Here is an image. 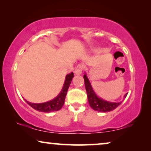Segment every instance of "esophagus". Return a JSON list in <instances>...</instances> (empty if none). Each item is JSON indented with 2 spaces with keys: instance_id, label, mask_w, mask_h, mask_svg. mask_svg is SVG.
I'll use <instances>...</instances> for the list:
<instances>
[{
  "instance_id": "esophagus-1",
  "label": "esophagus",
  "mask_w": 151,
  "mask_h": 151,
  "mask_svg": "<svg viewBox=\"0 0 151 151\" xmlns=\"http://www.w3.org/2000/svg\"><path fill=\"white\" fill-rule=\"evenodd\" d=\"M83 69H84V65H82V64H79V65L76 67L74 73H75L76 75H80V74L82 73V70H83Z\"/></svg>"
}]
</instances>
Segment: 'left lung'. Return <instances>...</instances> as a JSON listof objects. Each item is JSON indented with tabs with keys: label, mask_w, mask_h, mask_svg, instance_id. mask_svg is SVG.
Here are the masks:
<instances>
[{
	"label": "left lung",
	"mask_w": 151,
	"mask_h": 151,
	"mask_svg": "<svg viewBox=\"0 0 151 151\" xmlns=\"http://www.w3.org/2000/svg\"><path fill=\"white\" fill-rule=\"evenodd\" d=\"M83 77L84 80V84H85L86 93H87L88 104H89L90 106L91 107L93 110L98 111V112L106 113L114 110V109H116L117 106H119V105L122 104V102H109V101L104 100L102 98H99V97L96 95V93H95L93 89L91 84L86 73L84 74ZM127 94L128 93H126L124 95V98H126V97L127 96Z\"/></svg>",
	"instance_id": "1"
}]
</instances>
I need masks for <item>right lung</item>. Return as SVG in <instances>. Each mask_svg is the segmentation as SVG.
Wrapping results in <instances>:
<instances>
[{
	"mask_svg": "<svg viewBox=\"0 0 151 151\" xmlns=\"http://www.w3.org/2000/svg\"><path fill=\"white\" fill-rule=\"evenodd\" d=\"M74 77L73 73L67 74L66 76L65 82H64L63 87L62 88L61 91L60 92V93L55 97L54 99L51 100L48 102H44V103H32L27 101L25 99V102L29 105L30 106H32L33 109H34L35 110L41 111V112H45V113H50L53 112V111H59L60 109H61L63 107L64 103H65V100L66 95L67 93L68 88H69L70 84L72 81V79Z\"/></svg>",
	"mask_w": 151,
	"mask_h": 151,
	"instance_id": "1",
	"label": "right lung"
}]
</instances>
